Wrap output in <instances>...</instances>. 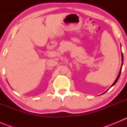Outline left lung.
Wrapping results in <instances>:
<instances>
[{"instance_id":"8db88e82","label":"left lung","mask_w":127,"mask_h":127,"mask_svg":"<svg viewBox=\"0 0 127 127\" xmlns=\"http://www.w3.org/2000/svg\"><path fill=\"white\" fill-rule=\"evenodd\" d=\"M122 66H121V67H120V71H119V74H118V75H117V79H116V80H115L114 81V82L113 83V84H112V85H111V87H112V86H114V85H115V84H116V82H117V80H119V77H120V73H121V71H122V65H123V61H124V57H123V54H122ZM110 87V88H111Z\"/></svg>"}]
</instances>
